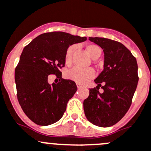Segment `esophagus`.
<instances>
[{"instance_id": "1", "label": "esophagus", "mask_w": 151, "mask_h": 151, "mask_svg": "<svg viewBox=\"0 0 151 151\" xmlns=\"http://www.w3.org/2000/svg\"><path fill=\"white\" fill-rule=\"evenodd\" d=\"M76 85H77V87H78V89H80V88H81L83 87L82 85H80V84H78V83H77Z\"/></svg>"}]
</instances>
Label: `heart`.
<instances>
[{
    "mask_svg": "<svg viewBox=\"0 0 151 151\" xmlns=\"http://www.w3.org/2000/svg\"><path fill=\"white\" fill-rule=\"evenodd\" d=\"M74 49L75 46L71 45L66 50V55H65V62L66 64L71 63L72 54H73ZM86 51L93 59L98 58L101 55V48L98 45H94V44H90V45H87ZM94 76L95 72L92 68L80 69L78 67H74L66 73V76L69 79L73 80L79 84L87 82L90 79L93 78Z\"/></svg>",
    "mask_w": 151,
    "mask_h": 151,
    "instance_id": "heart-1",
    "label": "heart"
}]
</instances>
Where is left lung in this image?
Instances as JSON below:
<instances>
[{"instance_id":"8db88e82","label":"left lung","mask_w":151,"mask_h":151,"mask_svg":"<svg viewBox=\"0 0 151 151\" xmlns=\"http://www.w3.org/2000/svg\"><path fill=\"white\" fill-rule=\"evenodd\" d=\"M104 52V70L94 80L96 88L89 90L84 101L87 119L94 125L109 127L124 117L136 90L139 76L136 59L121 42L102 37H89ZM103 83V86L101 85ZM104 93H99V87Z\"/></svg>"}]
</instances>
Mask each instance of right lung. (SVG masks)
<instances>
[{
    "instance_id": "add662e5",
    "label": "right lung",
    "mask_w": 151,
    "mask_h": 151,
    "mask_svg": "<svg viewBox=\"0 0 151 151\" xmlns=\"http://www.w3.org/2000/svg\"><path fill=\"white\" fill-rule=\"evenodd\" d=\"M86 40L54 31L40 34L24 48L15 70V81L19 104L34 123L48 126L63 117L77 86L72 80L62 78L60 69L65 66L69 46ZM52 74L60 78L58 83L48 84Z\"/></svg>"
}]
</instances>
